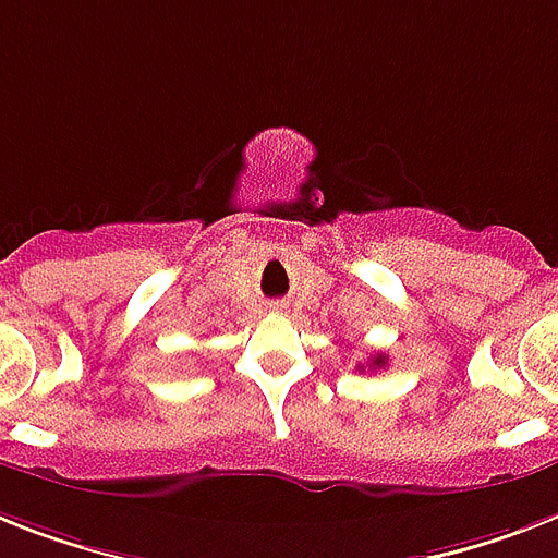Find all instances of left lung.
<instances>
[{
  "label": "left lung",
  "mask_w": 558,
  "mask_h": 558,
  "mask_svg": "<svg viewBox=\"0 0 558 558\" xmlns=\"http://www.w3.org/2000/svg\"><path fill=\"white\" fill-rule=\"evenodd\" d=\"M384 364H387V355H373V357H369V364H366V366H369V369H381ZM357 369H364V366L357 364Z\"/></svg>",
  "instance_id": "1"
}]
</instances>
